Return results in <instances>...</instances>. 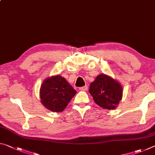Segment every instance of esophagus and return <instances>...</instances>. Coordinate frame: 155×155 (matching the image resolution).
<instances>
[{
	"mask_svg": "<svg viewBox=\"0 0 155 155\" xmlns=\"http://www.w3.org/2000/svg\"><path fill=\"white\" fill-rule=\"evenodd\" d=\"M87 89H88L87 85H85V86H83V87H80L79 90H81V91H87Z\"/></svg>",
	"mask_w": 155,
	"mask_h": 155,
	"instance_id": "1",
	"label": "esophagus"
}]
</instances>
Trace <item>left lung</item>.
Returning a JSON list of instances; mask_svg holds the SVG:
<instances>
[{
  "label": "left lung",
  "instance_id": "left-lung-1",
  "mask_svg": "<svg viewBox=\"0 0 155 155\" xmlns=\"http://www.w3.org/2000/svg\"><path fill=\"white\" fill-rule=\"evenodd\" d=\"M89 92L98 106L109 110L114 109L122 100V87L111 77L101 74L91 83Z\"/></svg>",
  "mask_w": 155,
  "mask_h": 155
}]
</instances>
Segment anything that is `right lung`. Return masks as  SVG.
<instances>
[{"label":"right lung","mask_w":155,"mask_h":155,"mask_svg":"<svg viewBox=\"0 0 155 155\" xmlns=\"http://www.w3.org/2000/svg\"><path fill=\"white\" fill-rule=\"evenodd\" d=\"M77 93L61 76L47 78L41 84L40 94L41 103L50 111L61 112Z\"/></svg>","instance_id":"right-lung-1"}]
</instances>
